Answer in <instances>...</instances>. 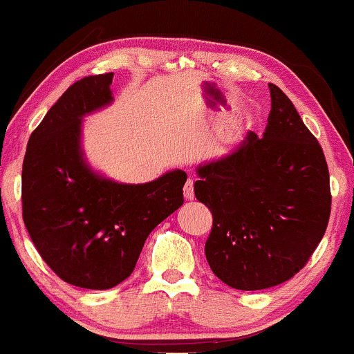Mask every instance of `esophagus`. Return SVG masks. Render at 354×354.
I'll list each match as a JSON object with an SVG mask.
<instances>
[{"instance_id":"1","label":"esophagus","mask_w":354,"mask_h":354,"mask_svg":"<svg viewBox=\"0 0 354 354\" xmlns=\"http://www.w3.org/2000/svg\"><path fill=\"white\" fill-rule=\"evenodd\" d=\"M184 197L187 198V201H192V198H194V180H192V178H189V180L185 182Z\"/></svg>"}]
</instances>
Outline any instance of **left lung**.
Listing matches in <instances>:
<instances>
[{
    "label": "left lung",
    "instance_id": "8db88e82",
    "mask_svg": "<svg viewBox=\"0 0 354 354\" xmlns=\"http://www.w3.org/2000/svg\"><path fill=\"white\" fill-rule=\"evenodd\" d=\"M271 112L229 156L198 165L194 192L212 212L205 257L230 288L283 284L304 268L331 212L323 149L284 91L269 83Z\"/></svg>",
    "mask_w": 354,
    "mask_h": 354
}]
</instances>
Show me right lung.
<instances>
[{
    "label": "right lung",
    "mask_w": 354,
    "mask_h": 354,
    "mask_svg": "<svg viewBox=\"0 0 354 354\" xmlns=\"http://www.w3.org/2000/svg\"><path fill=\"white\" fill-rule=\"evenodd\" d=\"M113 73L73 83L28 140L21 174L23 221L59 279L110 289L132 274L153 229L184 204L187 174L120 184L86 164L82 118L113 102Z\"/></svg>",
    "instance_id": "obj_1"
}]
</instances>
